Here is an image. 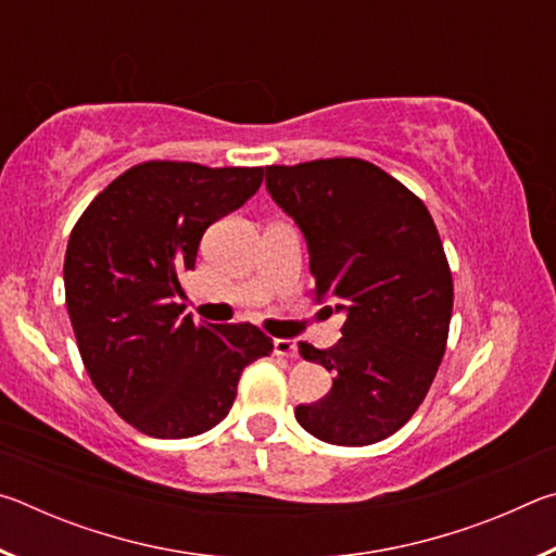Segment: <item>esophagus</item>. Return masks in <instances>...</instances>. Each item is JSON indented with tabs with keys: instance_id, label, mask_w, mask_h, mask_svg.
Segmentation results:
<instances>
[{
	"instance_id": "1",
	"label": "esophagus",
	"mask_w": 556,
	"mask_h": 556,
	"mask_svg": "<svg viewBox=\"0 0 556 556\" xmlns=\"http://www.w3.org/2000/svg\"><path fill=\"white\" fill-rule=\"evenodd\" d=\"M275 353L285 357H299L296 341H291V338H275Z\"/></svg>"
}]
</instances>
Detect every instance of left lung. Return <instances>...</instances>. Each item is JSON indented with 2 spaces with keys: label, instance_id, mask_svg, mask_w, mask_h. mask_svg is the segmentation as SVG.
Segmentation results:
<instances>
[{
  "label": "left lung",
  "instance_id": "obj_1",
  "mask_svg": "<svg viewBox=\"0 0 556 556\" xmlns=\"http://www.w3.org/2000/svg\"><path fill=\"white\" fill-rule=\"evenodd\" d=\"M267 191L304 232L314 296L343 314V338L304 361L333 388L296 421L336 446L392 437L427 397L446 351L454 281L427 205L363 159L267 166Z\"/></svg>",
  "mask_w": 556,
  "mask_h": 556
}]
</instances>
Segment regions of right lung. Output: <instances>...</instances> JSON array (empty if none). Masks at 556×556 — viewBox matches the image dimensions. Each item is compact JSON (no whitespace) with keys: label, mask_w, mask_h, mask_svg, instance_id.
<instances>
[{"label":"right lung","mask_w":556,"mask_h":556,"mask_svg":"<svg viewBox=\"0 0 556 556\" xmlns=\"http://www.w3.org/2000/svg\"><path fill=\"white\" fill-rule=\"evenodd\" d=\"M265 168L144 162L96 195L65 250V304L86 370L147 437L203 434L228 412L242 370L271 353L252 324H193L184 271L203 232L257 193Z\"/></svg>","instance_id":"right-lung-1"}]
</instances>
